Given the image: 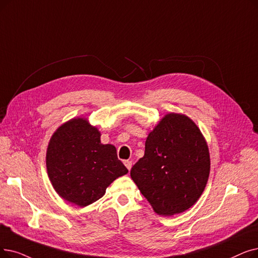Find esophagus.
I'll return each mask as SVG.
<instances>
[{
    "label": "esophagus",
    "instance_id": "esophagus-1",
    "mask_svg": "<svg viewBox=\"0 0 258 258\" xmlns=\"http://www.w3.org/2000/svg\"><path fill=\"white\" fill-rule=\"evenodd\" d=\"M124 165L126 166V169L130 171V170L132 169V165H133V163H132V161H131V160H125V161H124Z\"/></svg>",
    "mask_w": 258,
    "mask_h": 258
}]
</instances>
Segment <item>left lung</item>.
<instances>
[{
  "label": "left lung",
  "instance_id": "obj_1",
  "mask_svg": "<svg viewBox=\"0 0 258 258\" xmlns=\"http://www.w3.org/2000/svg\"><path fill=\"white\" fill-rule=\"evenodd\" d=\"M211 169L206 138L183 114H166L145 141L144 156L131 170L141 194L159 215L172 216L195 205Z\"/></svg>",
  "mask_w": 258,
  "mask_h": 258
}]
</instances>
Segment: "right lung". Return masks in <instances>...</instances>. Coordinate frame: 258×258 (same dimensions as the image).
Listing matches in <instances>:
<instances>
[{
    "mask_svg": "<svg viewBox=\"0 0 258 258\" xmlns=\"http://www.w3.org/2000/svg\"><path fill=\"white\" fill-rule=\"evenodd\" d=\"M101 133L86 118L66 121L54 131L46 151V169L57 194L79 207L101 198L106 187L128 173L113 144L101 143Z\"/></svg>",
    "mask_w": 258,
    "mask_h": 258,
    "instance_id": "add662e5",
    "label": "right lung"
}]
</instances>
